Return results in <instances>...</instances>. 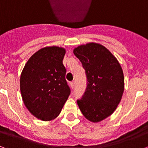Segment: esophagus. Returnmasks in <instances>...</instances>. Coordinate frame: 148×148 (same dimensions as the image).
Listing matches in <instances>:
<instances>
[{
    "mask_svg": "<svg viewBox=\"0 0 148 148\" xmlns=\"http://www.w3.org/2000/svg\"><path fill=\"white\" fill-rule=\"evenodd\" d=\"M70 86H71V89H73V88L74 87V82H71Z\"/></svg>",
    "mask_w": 148,
    "mask_h": 148,
    "instance_id": "obj_1",
    "label": "esophagus"
}]
</instances>
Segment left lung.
<instances>
[{
  "label": "left lung",
  "instance_id": "left-lung-1",
  "mask_svg": "<svg viewBox=\"0 0 148 148\" xmlns=\"http://www.w3.org/2000/svg\"><path fill=\"white\" fill-rule=\"evenodd\" d=\"M73 53L81 62L88 81L84 96L77 100L79 108L88 120L101 122L115 111L121 101L124 91L122 67L100 43L82 44Z\"/></svg>",
  "mask_w": 148,
  "mask_h": 148
}]
</instances>
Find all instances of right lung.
<instances>
[{
    "label": "right lung",
    "instance_id": "1",
    "mask_svg": "<svg viewBox=\"0 0 148 148\" xmlns=\"http://www.w3.org/2000/svg\"><path fill=\"white\" fill-rule=\"evenodd\" d=\"M66 49L50 46L30 57L20 76V91L26 108L35 117L51 121L59 116L70 95L63 59Z\"/></svg>",
    "mask_w": 148,
    "mask_h": 148
}]
</instances>
